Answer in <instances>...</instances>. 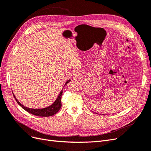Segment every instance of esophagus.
<instances>
[{
    "label": "esophagus",
    "instance_id": "obj_1",
    "mask_svg": "<svg viewBox=\"0 0 151 151\" xmlns=\"http://www.w3.org/2000/svg\"><path fill=\"white\" fill-rule=\"evenodd\" d=\"M74 77H78L79 76V74H77V73H76V74H74Z\"/></svg>",
    "mask_w": 151,
    "mask_h": 151
}]
</instances>
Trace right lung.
<instances>
[{
	"label": "right lung",
	"mask_w": 151,
	"mask_h": 151,
	"mask_svg": "<svg viewBox=\"0 0 151 151\" xmlns=\"http://www.w3.org/2000/svg\"><path fill=\"white\" fill-rule=\"evenodd\" d=\"M70 80H68L66 83L65 84V86L69 83V81ZM63 93V91L62 90L60 91V94H59L58 98H57V99L52 105H50V106L45 108H42V109H33V108H27L26 106H24V105H22L20 102H19V101L16 99V98L15 97V96L14 95V97L15 98V99L16 100L17 103L19 104V106H21L22 108H23L24 110H26V111H28V113L33 114L34 115L36 116H45V117H47V116H52L55 114H56L62 106V103H61V98H62V95Z\"/></svg>",
	"instance_id": "obj_1"
}]
</instances>
